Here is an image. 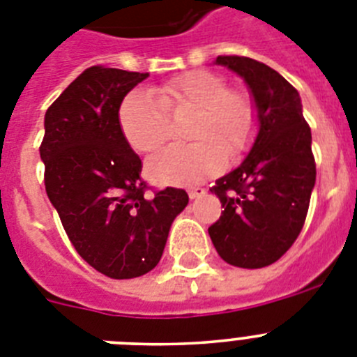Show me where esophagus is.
Returning a JSON list of instances; mask_svg holds the SVG:
<instances>
[{"instance_id": "34e87169", "label": "esophagus", "mask_w": 357, "mask_h": 357, "mask_svg": "<svg viewBox=\"0 0 357 357\" xmlns=\"http://www.w3.org/2000/svg\"><path fill=\"white\" fill-rule=\"evenodd\" d=\"M188 193H189V198H191V200H197V198H200L206 195V189L200 188V185H193V188L188 189Z\"/></svg>"}]
</instances>
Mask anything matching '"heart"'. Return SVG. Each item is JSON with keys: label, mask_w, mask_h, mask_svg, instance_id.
Instances as JSON below:
<instances>
[{"label": "heart", "mask_w": 357, "mask_h": 357, "mask_svg": "<svg viewBox=\"0 0 357 357\" xmlns=\"http://www.w3.org/2000/svg\"><path fill=\"white\" fill-rule=\"evenodd\" d=\"M155 93L157 97L151 91H132L119 107V127L130 146L148 153L168 139L166 110H195L189 137L200 139L164 148L146 160V175L157 184H197L222 169L224 149L229 155H238L254 137V103L243 91L227 89L216 73H184L160 85Z\"/></svg>", "instance_id": "b5f03b06"}]
</instances>
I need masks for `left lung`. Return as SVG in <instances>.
Returning <instances> with one entry per match:
<instances>
[{
	"label": "left lung",
	"instance_id": "obj_1",
	"mask_svg": "<svg viewBox=\"0 0 357 357\" xmlns=\"http://www.w3.org/2000/svg\"><path fill=\"white\" fill-rule=\"evenodd\" d=\"M214 64L247 84L257 134L243 162L211 189L223 211L209 236L225 263L264 268L288 252L304 227L317 181L311 128L301 94L275 69L238 55H220Z\"/></svg>",
	"mask_w": 357,
	"mask_h": 357
}]
</instances>
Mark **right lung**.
<instances>
[{
  "label": "right lung",
  "mask_w": 357,
  "mask_h": 357,
  "mask_svg": "<svg viewBox=\"0 0 357 357\" xmlns=\"http://www.w3.org/2000/svg\"><path fill=\"white\" fill-rule=\"evenodd\" d=\"M148 73L93 66L44 116V184L80 257L110 279L148 273L162 257L184 189L146 195L141 159L119 127V107Z\"/></svg>",
  "instance_id": "add662e5"
}]
</instances>
